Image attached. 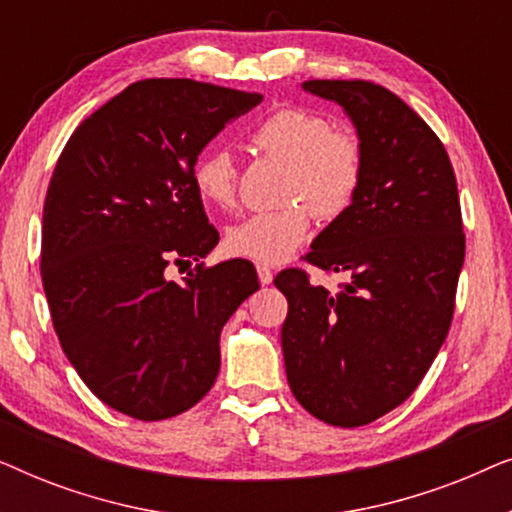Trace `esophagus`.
I'll return each instance as SVG.
<instances>
[{"instance_id":"obj_1","label":"esophagus","mask_w":512,"mask_h":512,"mask_svg":"<svg viewBox=\"0 0 512 512\" xmlns=\"http://www.w3.org/2000/svg\"><path fill=\"white\" fill-rule=\"evenodd\" d=\"M256 272H258V279H261V284H272V270L268 268V265L258 263Z\"/></svg>"}]
</instances>
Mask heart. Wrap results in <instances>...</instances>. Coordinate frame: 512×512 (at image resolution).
Masks as SVG:
<instances>
[{"label": "heart", "mask_w": 512, "mask_h": 512, "mask_svg": "<svg viewBox=\"0 0 512 512\" xmlns=\"http://www.w3.org/2000/svg\"><path fill=\"white\" fill-rule=\"evenodd\" d=\"M251 146L286 163L282 198L289 205L244 216L226 230L228 254L258 263H284L307 240L312 214L338 219L354 205L366 177V146L354 130L335 128L321 111L282 107L251 130ZM237 163L221 146L193 163V186L212 209H230L237 193Z\"/></svg>", "instance_id": "1"}]
</instances>
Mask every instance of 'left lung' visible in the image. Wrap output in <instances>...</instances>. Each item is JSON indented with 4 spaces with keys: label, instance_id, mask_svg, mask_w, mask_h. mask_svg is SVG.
<instances>
[{
    "label": "left lung",
    "instance_id": "obj_1",
    "mask_svg": "<svg viewBox=\"0 0 512 512\" xmlns=\"http://www.w3.org/2000/svg\"><path fill=\"white\" fill-rule=\"evenodd\" d=\"M303 88L352 118L366 177L305 256L349 282L331 293L305 270L275 277L289 300L286 380L310 415L354 429L398 408L431 368L452 324L466 235L450 156L401 97L361 79Z\"/></svg>",
    "mask_w": 512,
    "mask_h": 512
}]
</instances>
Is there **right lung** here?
Masks as SVG:
<instances>
[{"label":"right lung","instance_id":"right-lung-1","mask_svg":"<svg viewBox=\"0 0 512 512\" xmlns=\"http://www.w3.org/2000/svg\"><path fill=\"white\" fill-rule=\"evenodd\" d=\"M263 97L193 79L137 81L62 149L41 228V282L62 352L123 415L193 408L219 375L221 328L258 291L249 261L202 263L219 242L193 186L198 153ZM196 268L172 283L170 262Z\"/></svg>","mask_w":512,"mask_h":512}]
</instances>
